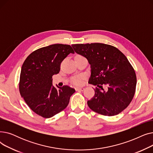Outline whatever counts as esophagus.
<instances>
[{
    "label": "esophagus",
    "instance_id": "34e87169",
    "mask_svg": "<svg viewBox=\"0 0 153 153\" xmlns=\"http://www.w3.org/2000/svg\"><path fill=\"white\" fill-rule=\"evenodd\" d=\"M76 90L77 91H83L84 90V87H77L76 88Z\"/></svg>",
    "mask_w": 153,
    "mask_h": 153
}]
</instances>
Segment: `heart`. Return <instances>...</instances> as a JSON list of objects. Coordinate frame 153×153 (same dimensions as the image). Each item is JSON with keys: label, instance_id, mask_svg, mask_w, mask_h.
<instances>
[{"label": "heart", "instance_id": "1", "mask_svg": "<svg viewBox=\"0 0 153 153\" xmlns=\"http://www.w3.org/2000/svg\"><path fill=\"white\" fill-rule=\"evenodd\" d=\"M72 81L76 85H81L83 82V77L81 76L74 77L72 78Z\"/></svg>", "mask_w": 153, "mask_h": 153}]
</instances>
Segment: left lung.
<instances>
[{"label":"left lung","mask_w":153,"mask_h":153,"mask_svg":"<svg viewBox=\"0 0 153 153\" xmlns=\"http://www.w3.org/2000/svg\"><path fill=\"white\" fill-rule=\"evenodd\" d=\"M74 51L85 57L91 65L89 83L97 85L95 95L87 101L97 113L114 116L125 110L134 95L136 77L126 56L117 48L95 43L72 45ZM108 87L105 91L102 87Z\"/></svg>","instance_id":"8db88e82"}]
</instances>
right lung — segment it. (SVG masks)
<instances>
[{"instance_id": "1", "label": "right lung", "mask_w": 153, "mask_h": 153, "mask_svg": "<svg viewBox=\"0 0 153 153\" xmlns=\"http://www.w3.org/2000/svg\"><path fill=\"white\" fill-rule=\"evenodd\" d=\"M74 53L68 45L54 44L31 53L24 61L19 90L28 107L43 118H51L65 109L75 89L68 85L56 89L52 77L59 73L61 61Z\"/></svg>"}]
</instances>
